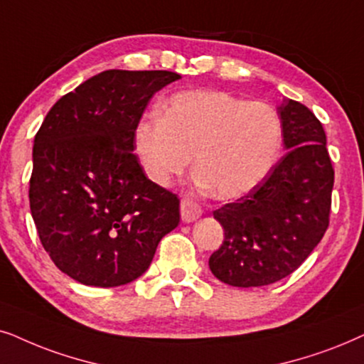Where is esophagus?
I'll use <instances>...</instances> for the list:
<instances>
[{
    "label": "esophagus",
    "mask_w": 364,
    "mask_h": 364,
    "mask_svg": "<svg viewBox=\"0 0 364 364\" xmlns=\"http://www.w3.org/2000/svg\"><path fill=\"white\" fill-rule=\"evenodd\" d=\"M203 215L201 206L196 201H193L191 198H183L181 200V220L185 223H191L198 220Z\"/></svg>",
    "instance_id": "obj_1"
}]
</instances>
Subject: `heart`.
<instances>
[{
  "label": "heart",
  "mask_w": 364,
  "mask_h": 364,
  "mask_svg": "<svg viewBox=\"0 0 364 364\" xmlns=\"http://www.w3.org/2000/svg\"><path fill=\"white\" fill-rule=\"evenodd\" d=\"M283 123L273 106L225 91L171 96L161 116L143 118L134 149L154 185L168 186L195 154V171L210 191L232 200L259 185L278 161Z\"/></svg>",
  "instance_id": "b5f03b06"
}]
</instances>
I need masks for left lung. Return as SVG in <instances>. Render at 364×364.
Returning <instances> with one entry per match:
<instances>
[{
  "instance_id": "8db88e82",
  "label": "left lung",
  "mask_w": 364,
  "mask_h": 364,
  "mask_svg": "<svg viewBox=\"0 0 364 364\" xmlns=\"http://www.w3.org/2000/svg\"><path fill=\"white\" fill-rule=\"evenodd\" d=\"M278 113L288 153L248 195L213 213L225 241L210 256V269L231 287L287 278L329 225L334 169L321 121L294 100H284Z\"/></svg>"
}]
</instances>
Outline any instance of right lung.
Here are the masks:
<instances>
[{
    "label": "right lung",
    "mask_w": 364,
    "mask_h": 364,
    "mask_svg": "<svg viewBox=\"0 0 364 364\" xmlns=\"http://www.w3.org/2000/svg\"><path fill=\"white\" fill-rule=\"evenodd\" d=\"M173 71L100 73L48 111L33 146L30 208L43 248L88 287L113 288L151 264L179 200L143 173L134 132Z\"/></svg>",
    "instance_id": "1"
}]
</instances>
